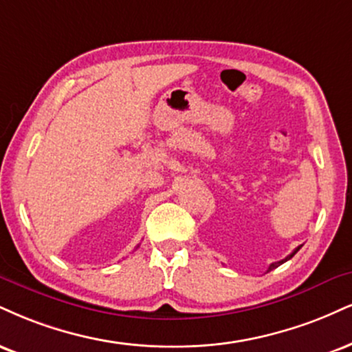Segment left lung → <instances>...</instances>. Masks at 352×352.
I'll list each match as a JSON object with an SVG mask.
<instances>
[{"instance_id":"obj_1","label":"left lung","mask_w":352,"mask_h":352,"mask_svg":"<svg viewBox=\"0 0 352 352\" xmlns=\"http://www.w3.org/2000/svg\"><path fill=\"white\" fill-rule=\"evenodd\" d=\"M298 249H300V248H297V249H295V251H294V252H292V254H290V256H287V257H285V259H282V261H278V262H274V264H270V265H269V269H267V272H270V270H272V269H275V267H277V265H280V264H283V262H285V261H289V259H292V257H294V256H295V254H297V252H298Z\"/></svg>"}]
</instances>
